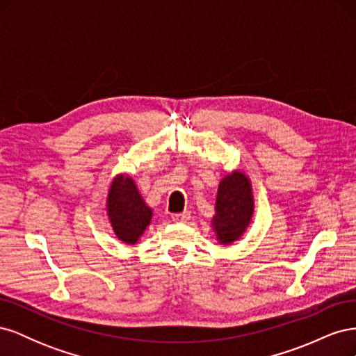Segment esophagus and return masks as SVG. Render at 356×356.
Wrapping results in <instances>:
<instances>
[{
	"mask_svg": "<svg viewBox=\"0 0 356 356\" xmlns=\"http://www.w3.org/2000/svg\"><path fill=\"white\" fill-rule=\"evenodd\" d=\"M170 218H172V221H175V222H184L190 218V212H187V211L175 212V213L170 215Z\"/></svg>",
	"mask_w": 356,
	"mask_h": 356,
	"instance_id": "34e87169",
	"label": "esophagus"
}]
</instances>
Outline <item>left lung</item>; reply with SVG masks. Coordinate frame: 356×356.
I'll return each instance as SVG.
<instances>
[{"mask_svg": "<svg viewBox=\"0 0 356 356\" xmlns=\"http://www.w3.org/2000/svg\"><path fill=\"white\" fill-rule=\"evenodd\" d=\"M215 209L217 213L212 222L220 242L232 243L239 239L252 215L251 184L241 172H234L220 182Z\"/></svg>", "mask_w": 356, "mask_h": 356, "instance_id": "1", "label": "left lung"}]
</instances>
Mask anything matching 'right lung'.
I'll use <instances>...</instances> for the list:
<instances>
[{
	"instance_id": "add662e5",
	"label": "right lung",
	"mask_w": 356,
	"mask_h": 356,
	"mask_svg": "<svg viewBox=\"0 0 356 356\" xmlns=\"http://www.w3.org/2000/svg\"><path fill=\"white\" fill-rule=\"evenodd\" d=\"M149 209L129 177H117L108 195V217L117 238L126 243H135L152 221Z\"/></svg>"
}]
</instances>
